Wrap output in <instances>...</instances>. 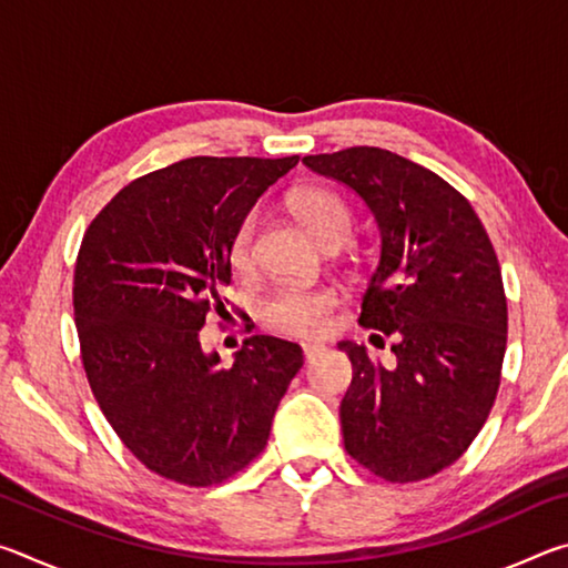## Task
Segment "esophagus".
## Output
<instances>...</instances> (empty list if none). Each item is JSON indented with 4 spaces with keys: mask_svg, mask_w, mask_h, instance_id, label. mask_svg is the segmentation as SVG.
Segmentation results:
<instances>
[{
    "mask_svg": "<svg viewBox=\"0 0 568 568\" xmlns=\"http://www.w3.org/2000/svg\"><path fill=\"white\" fill-rule=\"evenodd\" d=\"M323 351H325V348H323V345H318V343H305V345H303V355H305V361L318 358V355H321Z\"/></svg>",
    "mask_w": 568,
    "mask_h": 568,
    "instance_id": "esophagus-1",
    "label": "esophagus"
}]
</instances>
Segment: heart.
Here are the masks:
<instances>
[{
  "label": "heart",
  "mask_w": 568,
  "mask_h": 568,
  "mask_svg": "<svg viewBox=\"0 0 568 568\" xmlns=\"http://www.w3.org/2000/svg\"><path fill=\"white\" fill-rule=\"evenodd\" d=\"M295 213L303 227L318 243H328L335 237H348L351 233V210L338 195L328 190H305L295 197ZM253 235L255 217H245L230 243L227 257L230 267L237 275L250 271V257H253ZM335 305V293L328 287H281L263 303V321L273 331L291 335H315L328 328L331 311Z\"/></svg>",
  "instance_id": "heart-1"
}]
</instances>
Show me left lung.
Returning a JSON list of instances; mask_svg holds the SVG:
<instances>
[{
	"label": "left lung",
	"instance_id": "8db88e82",
	"mask_svg": "<svg viewBox=\"0 0 568 568\" xmlns=\"http://www.w3.org/2000/svg\"><path fill=\"white\" fill-rule=\"evenodd\" d=\"M303 165L353 190L381 233L361 325L390 335L396 363L338 343L353 363L345 450L390 484L434 476L478 436L501 383L508 313L496 250L458 190L396 152L348 148Z\"/></svg>",
	"mask_w": 568,
	"mask_h": 568
}]
</instances>
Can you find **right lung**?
Listing matches in <instances>:
<instances>
[{"mask_svg":"<svg viewBox=\"0 0 568 568\" xmlns=\"http://www.w3.org/2000/svg\"><path fill=\"white\" fill-rule=\"evenodd\" d=\"M295 165L180 160L122 187L82 237L72 297L90 388L122 444L178 484L243 470L303 368L301 345L273 335L247 338L230 368L200 345L205 315L223 307L240 223Z\"/></svg>","mask_w":568,"mask_h":568,"instance_id":"add662e5","label":"right lung"}]
</instances>
